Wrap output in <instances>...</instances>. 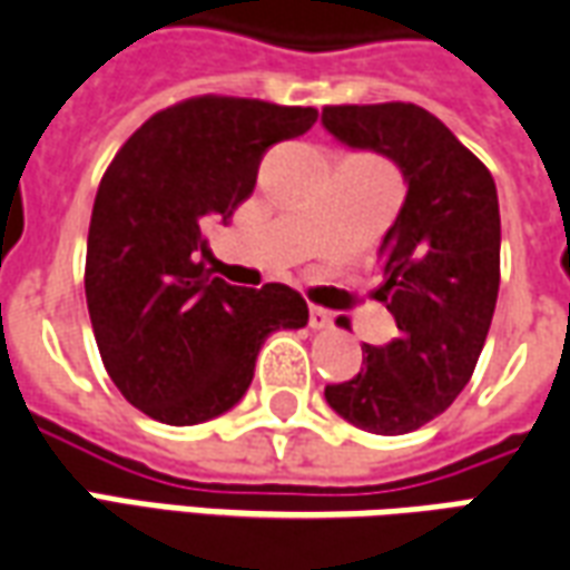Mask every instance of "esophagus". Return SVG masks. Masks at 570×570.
<instances>
[{
    "mask_svg": "<svg viewBox=\"0 0 570 570\" xmlns=\"http://www.w3.org/2000/svg\"><path fill=\"white\" fill-rule=\"evenodd\" d=\"M308 323H311V330H326V326H333V314H330V311L317 308V305H311Z\"/></svg>",
    "mask_w": 570,
    "mask_h": 570,
    "instance_id": "esophagus-1",
    "label": "esophagus"
}]
</instances>
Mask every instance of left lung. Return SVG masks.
<instances>
[{
    "label": "left lung",
    "instance_id": "obj_1",
    "mask_svg": "<svg viewBox=\"0 0 570 570\" xmlns=\"http://www.w3.org/2000/svg\"><path fill=\"white\" fill-rule=\"evenodd\" d=\"M323 128L351 149L387 155L406 200L387 228L382 298L396 338L363 347V366L326 384V403L354 428L400 436L442 415L464 391L501 286V210L489 167L415 104L326 106Z\"/></svg>",
    "mask_w": 570,
    "mask_h": 570
}]
</instances>
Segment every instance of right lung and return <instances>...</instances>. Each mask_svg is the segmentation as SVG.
<instances>
[{"mask_svg": "<svg viewBox=\"0 0 570 570\" xmlns=\"http://www.w3.org/2000/svg\"><path fill=\"white\" fill-rule=\"evenodd\" d=\"M311 106L188 97L155 112L106 167L85 259V296L109 379L130 406L174 428L223 415L247 394L274 330L308 323L296 289L210 277L204 225L228 223L262 155L302 137Z\"/></svg>", "mask_w": 570, "mask_h": 570, "instance_id": "obj_1", "label": "right lung"}]
</instances>
